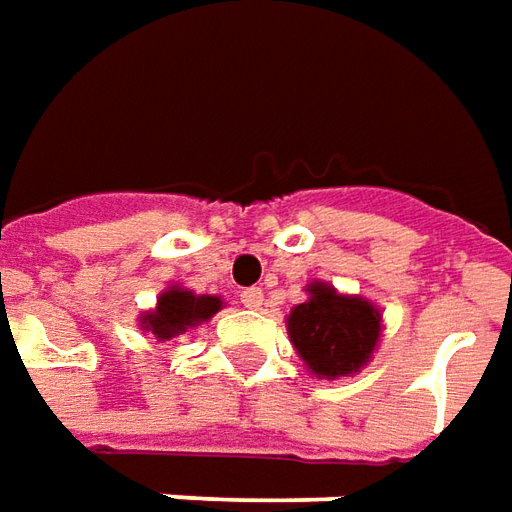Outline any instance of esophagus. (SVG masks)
<instances>
[{
	"instance_id": "obj_1",
	"label": "esophagus",
	"mask_w": 512,
	"mask_h": 512,
	"mask_svg": "<svg viewBox=\"0 0 512 512\" xmlns=\"http://www.w3.org/2000/svg\"><path fill=\"white\" fill-rule=\"evenodd\" d=\"M241 302L249 310H260V305H263V291L260 288H246V291H241Z\"/></svg>"
}]
</instances>
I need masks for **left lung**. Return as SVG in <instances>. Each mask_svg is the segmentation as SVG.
<instances>
[{
    "label": "left lung",
    "mask_w": 512,
    "mask_h": 512,
    "mask_svg": "<svg viewBox=\"0 0 512 512\" xmlns=\"http://www.w3.org/2000/svg\"><path fill=\"white\" fill-rule=\"evenodd\" d=\"M307 299L285 316L288 338L318 380L355 377L371 363L382 338V310L360 293L330 282H307Z\"/></svg>",
    "instance_id": "obj_1"
}]
</instances>
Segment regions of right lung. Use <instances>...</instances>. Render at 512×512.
<instances>
[{
	"instance_id": "obj_1",
	"label": "right lung",
	"mask_w": 512,
	"mask_h": 512,
	"mask_svg": "<svg viewBox=\"0 0 512 512\" xmlns=\"http://www.w3.org/2000/svg\"><path fill=\"white\" fill-rule=\"evenodd\" d=\"M224 307V299L216 293H196L182 282H171L157 296V305L138 316V327L149 332L155 341L166 343L185 332L207 324Z\"/></svg>"
}]
</instances>
